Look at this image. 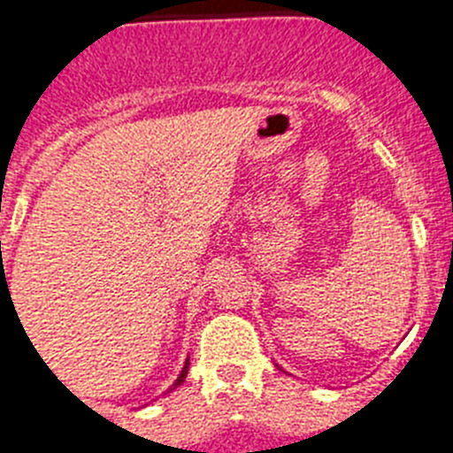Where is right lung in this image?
Returning <instances> with one entry per match:
<instances>
[{"label":"right lung","instance_id":"right-lung-1","mask_svg":"<svg viewBox=\"0 0 453 453\" xmlns=\"http://www.w3.org/2000/svg\"><path fill=\"white\" fill-rule=\"evenodd\" d=\"M188 365H190V363H188V361H186V365H183L181 374H179V379H177V381H174V386H172V388H170V390H174V388H179V386H181V383H183V381H186V374H188Z\"/></svg>","mask_w":453,"mask_h":453}]
</instances>
